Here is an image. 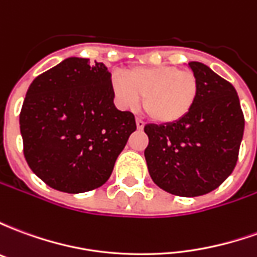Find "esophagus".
<instances>
[{
  "label": "esophagus",
  "mask_w": 257,
  "mask_h": 257,
  "mask_svg": "<svg viewBox=\"0 0 257 257\" xmlns=\"http://www.w3.org/2000/svg\"><path fill=\"white\" fill-rule=\"evenodd\" d=\"M136 126H138V129H139V131H142V129L145 128V122H143L140 118H136Z\"/></svg>",
  "instance_id": "esophagus-1"
}]
</instances>
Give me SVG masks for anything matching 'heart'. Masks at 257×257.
<instances>
[{
    "label": "heart",
    "instance_id": "1",
    "mask_svg": "<svg viewBox=\"0 0 257 257\" xmlns=\"http://www.w3.org/2000/svg\"><path fill=\"white\" fill-rule=\"evenodd\" d=\"M112 95L119 106L136 110L145 99V110L158 123H173L193 110L199 84L195 74L175 66H153L129 70L126 77L114 74Z\"/></svg>",
    "mask_w": 257,
    "mask_h": 257
}]
</instances>
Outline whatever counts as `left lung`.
<instances>
[{"instance_id": "left-lung-1", "label": "left lung", "mask_w": 257, "mask_h": 257, "mask_svg": "<svg viewBox=\"0 0 257 257\" xmlns=\"http://www.w3.org/2000/svg\"><path fill=\"white\" fill-rule=\"evenodd\" d=\"M189 67L199 84L193 110L178 122L145 126L151 179L179 197L210 193L231 175L245 126L235 88L199 62Z\"/></svg>"}]
</instances>
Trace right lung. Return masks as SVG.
Instances as JSON below:
<instances>
[{
  "label": "right lung",
  "instance_id": "add662e5",
  "mask_svg": "<svg viewBox=\"0 0 257 257\" xmlns=\"http://www.w3.org/2000/svg\"><path fill=\"white\" fill-rule=\"evenodd\" d=\"M31 171L59 191L78 194L106 183L136 131L135 115L114 106L103 63L68 58L38 75L19 117Z\"/></svg>",
  "mask_w": 257,
  "mask_h": 257
}]
</instances>
